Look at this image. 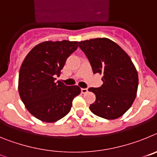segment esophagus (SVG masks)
Masks as SVG:
<instances>
[{
	"instance_id": "obj_1",
	"label": "esophagus",
	"mask_w": 157,
	"mask_h": 157,
	"mask_svg": "<svg viewBox=\"0 0 157 157\" xmlns=\"http://www.w3.org/2000/svg\"><path fill=\"white\" fill-rule=\"evenodd\" d=\"M81 92L82 94H86L88 92V89L87 88H82L81 89Z\"/></svg>"
}]
</instances>
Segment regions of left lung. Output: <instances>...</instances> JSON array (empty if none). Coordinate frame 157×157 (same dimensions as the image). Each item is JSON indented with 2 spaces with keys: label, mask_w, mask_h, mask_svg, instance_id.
Here are the masks:
<instances>
[{
  "label": "left lung",
  "mask_w": 157,
  "mask_h": 157,
  "mask_svg": "<svg viewBox=\"0 0 157 157\" xmlns=\"http://www.w3.org/2000/svg\"><path fill=\"white\" fill-rule=\"evenodd\" d=\"M78 46L94 74L103 75L101 86L89 88L96 95L90 111L107 120L122 116L132 105L138 90V72L131 59L121 47L105 37L79 41Z\"/></svg>",
  "instance_id": "1"
}]
</instances>
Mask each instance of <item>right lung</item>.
Here are the masks:
<instances>
[{
    "label": "right lung",
    "mask_w": 157,
    "mask_h": 157,
    "mask_svg": "<svg viewBox=\"0 0 157 157\" xmlns=\"http://www.w3.org/2000/svg\"><path fill=\"white\" fill-rule=\"evenodd\" d=\"M78 48V41H45L32 48L19 74V93L31 115L46 123L64 117L72 101L81 93L78 86L55 82L67 59Z\"/></svg>",
    "instance_id": "right-lung-1"
}]
</instances>
